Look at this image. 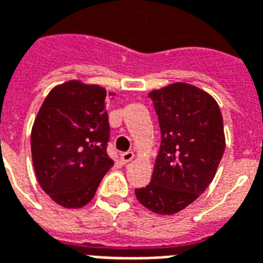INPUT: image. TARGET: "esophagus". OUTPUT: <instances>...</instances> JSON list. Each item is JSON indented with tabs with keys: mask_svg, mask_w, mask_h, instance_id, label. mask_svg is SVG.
<instances>
[{
	"mask_svg": "<svg viewBox=\"0 0 263 263\" xmlns=\"http://www.w3.org/2000/svg\"><path fill=\"white\" fill-rule=\"evenodd\" d=\"M134 152H125V153H122L121 156H120V159H121L122 163H129V161L134 159Z\"/></svg>",
	"mask_w": 263,
	"mask_h": 263,
	"instance_id": "esophagus-1",
	"label": "esophagus"
}]
</instances>
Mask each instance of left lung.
<instances>
[{"mask_svg": "<svg viewBox=\"0 0 263 263\" xmlns=\"http://www.w3.org/2000/svg\"><path fill=\"white\" fill-rule=\"evenodd\" d=\"M161 145L152 181L135 190L137 199L157 215L191 205L215 178L226 147L223 117L213 97L190 83L152 90Z\"/></svg>", "mask_w": 263, "mask_h": 263, "instance_id": "8db88e82", "label": "left lung"}]
</instances>
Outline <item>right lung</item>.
Wrapping results in <instances>:
<instances>
[{
  "instance_id": "add662e5",
  "label": "right lung",
  "mask_w": 263,
  "mask_h": 263,
  "mask_svg": "<svg viewBox=\"0 0 263 263\" xmlns=\"http://www.w3.org/2000/svg\"><path fill=\"white\" fill-rule=\"evenodd\" d=\"M116 93L68 81L52 87L30 135L34 173L43 191L67 209L87 205L114 164L106 152L110 125L106 104Z\"/></svg>"
}]
</instances>
